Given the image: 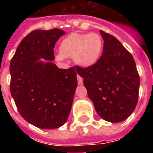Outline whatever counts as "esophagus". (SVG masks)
<instances>
[{
  "label": "esophagus",
  "mask_w": 153,
  "mask_h": 153,
  "mask_svg": "<svg viewBox=\"0 0 153 153\" xmlns=\"http://www.w3.org/2000/svg\"><path fill=\"white\" fill-rule=\"evenodd\" d=\"M77 79H78V83H79V85H82V83H83L82 78L79 76V74H78V75H77Z\"/></svg>",
  "instance_id": "esophagus-1"
}]
</instances>
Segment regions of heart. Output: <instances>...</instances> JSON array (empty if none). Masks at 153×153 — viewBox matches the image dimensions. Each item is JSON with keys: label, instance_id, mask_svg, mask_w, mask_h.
<instances>
[{"label": "heart", "instance_id": "heart-1", "mask_svg": "<svg viewBox=\"0 0 153 153\" xmlns=\"http://www.w3.org/2000/svg\"><path fill=\"white\" fill-rule=\"evenodd\" d=\"M103 46V39L97 33H72L61 41L56 58L58 60L73 58L77 66L89 68L98 62Z\"/></svg>", "mask_w": 153, "mask_h": 153}]
</instances>
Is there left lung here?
Returning a JSON list of instances; mask_svg holds the SVG:
<instances>
[{
    "label": "left lung",
    "instance_id": "1",
    "mask_svg": "<svg viewBox=\"0 0 153 153\" xmlns=\"http://www.w3.org/2000/svg\"><path fill=\"white\" fill-rule=\"evenodd\" d=\"M100 33L104 46L98 62L89 68L76 67V71L98 115L118 123L135 109L140 77L133 57L121 42L103 31Z\"/></svg>",
    "mask_w": 153,
    "mask_h": 153
}]
</instances>
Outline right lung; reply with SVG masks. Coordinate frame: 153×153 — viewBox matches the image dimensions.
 <instances>
[{
  "instance_id": "right-lung-1",
  "label": "right lung",
  "mask_w": 153,
  "mask_h": 153,
  "mask_svg": "<svg viewBox=\"0 0 153 153\" xmlns=\"http://www.w3.org/2000/svg\"><path fill=\"white\" fill-rule=\"evenodd\" d=\"M64 31L34 30L20 42L10 62V92L20 114L40 128H59L69 117L78 85L74 67L53 63L54 47Z\"/></svg>"
}]
</instances>
